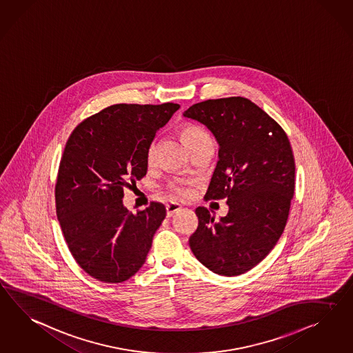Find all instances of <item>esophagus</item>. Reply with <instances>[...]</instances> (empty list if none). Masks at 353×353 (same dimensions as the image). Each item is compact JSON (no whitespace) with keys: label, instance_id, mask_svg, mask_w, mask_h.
I'll return each mask as SVG.
<instances>
[{"label":"esophagus","instance_id":"esophagus-1","mask_svg":"<svg viewBox=\"0 0 353 353\" xmlns=\"http://www.w3.org/2000/svg\"><path fill=\"white\" fill-rule=\"evenodd\" d=\"M165 210H167V217H172L176 212L181 210V205L179 203H168Z\"/></svg>","mask_w":353,"mask_h":353}]
</instances>
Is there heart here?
<instances>
[{"label": "heart", "instance_id": "obj_1", "mask_svg": "<svg viewBox=\"0 0 353 353\" xmlns=\"http://www.w3.org/2000/svg\"><path fill=\"white\" fill-rule=\"evenodd\" d=\"M181 134L183 140H185V143H188L189 148H191L192 145H195L196 143H199L201 139H204V137L208 136L201 128L196 127V125H191V124L190 125H185V127L182 128ZM154 154H155V146H154V143H152V145L149 146V150H148V161H149V162L154 161ZM172 191H173L174 194H177V195H185V194H188L186 188H185L183 185H181V183H173V185H172Z\"/></svg>", "mask_w": 353, "mask_h": 353}]
</instances>
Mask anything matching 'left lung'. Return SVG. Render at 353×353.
Masks as SVG:
<instances>
[{
	"instance_id": "left-lung-1",
	"label": "left lung",
	"mask_w": 353,
	"mask_h": 353,
	"mask_svg": "<svg viewBox=\"0 0 353 353\" xmlns=\"http://www.w3.org/2000/svg\"><path fill=\"white\" fill-rule=\"evenodd\" d=\"M183 117L204 124L219 145L205 201L228 198L219 222L198 207L189 239L198 261L222 276H238L266 257L285 229L294 195L296 163L284 130L245 97L207 100Z\"/></svg>"
}]
</instances>
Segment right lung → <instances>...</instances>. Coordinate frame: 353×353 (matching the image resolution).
<instances>
[{
  "label": "right lung",
  "instance_id": "right-lung-1",
  "mask_svg": "<svg viewBox=\"0 0 353 353\" xmlns=\"http://www.w3.org/2000/svg\"><path fill=\"white\" fill-rule=\"evenodd\" d=\"M179 104H115L77 125L63 152L57 216L77 263L99 281L128 280L143 267L165 207L152 201L136 214L123 205L124 188L148 171L155 134Z\"/></svg>",
  "mask_w": 353,
  "mask_h": 353
}]
</instances>
